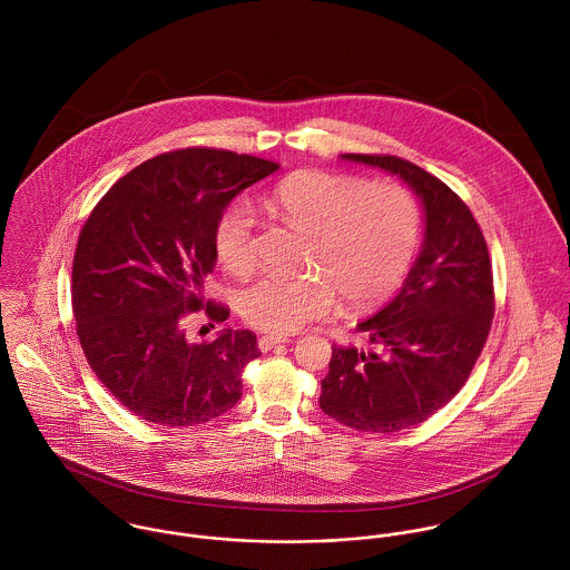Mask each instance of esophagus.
<instances>
[{
	"instance_id": "1",
	"label": "esophagus",
	"mask_w": 570,
	"mask_h": 570,
	"mask_svg": "<svg viewBox=\"0 0 570 570\" xmlns=\"http://www.w3.org/2000/svg\"><path fill=\"white\" fill-rule=\"evenodd\" d=\"M285 342H289V337H285V335H261L258 337V348L261 351H269L276 344H285Z\"/></svg>"
}]
</instances>
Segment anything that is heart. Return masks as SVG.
Instances as JSON below:
<instances>
[{
	"instance_id": "1",
	"label": "heart",
	"mask_w": 570,
	"mask_h": 570,
	"mask_svg": "<svg viewBox=\"0 0 570 570\" xmlns=\"http://www.w3.org/2000/svg\"><path fill=\"white\" fill-rule=\"evenodd\" d=\"M267 208L292 228L307 233L298 276L267 274L244 289L239 309L247 325L287 335L325 316L340 298L362 309L389 298L406 276L419 244V208L395 181H364L331 170H303L278 181ZM217 261L233 276L256 265L254 219L237 202L213 233Z\"/></svg>"
}]
</instances>
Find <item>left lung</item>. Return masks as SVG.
<instances>
[{
  "mask_svg": "<svg viewBox=\"0 0 570 570\" xmlns=\"http://www.w3.org/2000/svg\"><path fill=\"white\" fill-rule=\"evenodd\" d=\"M342 158L400 175L423 202L425 237L402 292L357 325L364 348L333 344L321 407L362 432H400L463 389L488 342V244L468 204L421 166L377 154Z\"/></svg>",
  "mask_w": 570,
  "mask_h": 570,
  "instance_id": "1",
  "label": "left lung"
}]
</instances>
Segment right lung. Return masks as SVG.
Instances as JSON below:
<instances>
[{
	"label": "right lung",
	"mask_w": 570,
	"mask_h": 570,
	"mask_svg": "<svg viewBox=\"0 0 570 570\" xmlns=\"http://www.w3.org/2000/svg\"><path fill=\"white\" fill-rule=\"evenodd\" d=\"M278 164L224 149L168 151L120 177L89 213L72 263L82 353L136 416L186 428L242 400V373L261 355L252 331L193 342L186 321L230 309L204 298L219 215Z\"/></svg>",
	"instance_id": "1"
}]
</instances>
